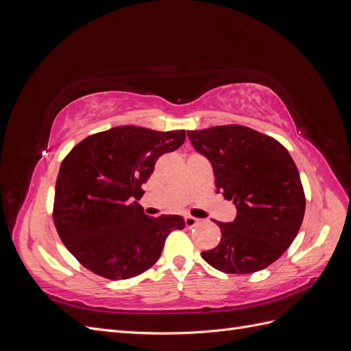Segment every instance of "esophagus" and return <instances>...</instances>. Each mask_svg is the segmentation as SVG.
<instances>
[{
    "mask_svg": "<svg viewBox=\"0 0 351 351\" xmlns=\"http://www.w3.org/2000/svg\"><path fill=\"white\" fill-rule=\"evenodd\" d=\"M184 222H186V227H189V228H193V227H196V226L199 224L200 219H197V218H195V217L186 215V217H184Z\"/></svg>",
    "mask_w": 351,
    "mask_h": 351,
    "instance_id": "esophagus-1",
    "label": "esophagus"
}]
</instances>
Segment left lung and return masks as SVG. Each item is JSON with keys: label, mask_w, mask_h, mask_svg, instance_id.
I'll list each match as a JSON object with an SVG mask.
<instances>
[{"label": "left lung", "mask_w": 351, "mask_h": 351, "mask_svg": "<svg viewBox=\"0 0 351 351\" xmlns=\"http://www.w3.org/2000/svg\"><path fill=\"white\" fill-rule=\"evenodd\" d=\"M187 137L210 162L217 193L237 208L234 221L217 222L221 241L202 258L227 274L269 267L290 247L304 217L300 174L289 151L272 137L236 124L187 132Z\"/></svg>", "instance_id": "8db88e82"}]
</instances>
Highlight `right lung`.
<instances>
[{"label": "right lung", "instance_id": "obj_1", "mask_svg": "<svg viewBox=\"0 0 351 351\" xmlns=\"http://www.w3.org/2000/svg\"><path fill=\"white\" fill-rule=\"evenodd\" d=\"M184 139V130L120 125L73 147L57 177L54 224L84 268L108 280L136 277L159 259L169 232L184 228L183 217H147L137 202L156 159Z\"/></svg>", "mask_w": 351, "mask_h": 351}]
</instances>
